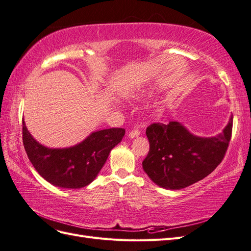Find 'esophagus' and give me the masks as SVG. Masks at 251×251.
<instances>
[{
  "label": "esophagus",
  "instance_id": "1",
  "mask_svg": "<svg viewBox=\"0 0 251 251\" xmlns=\"http://www.w3.org/2000/svg\"><path fill=\"white\" fill-rule=\"evenodd\" d=\"M140 135V132L138 130H135V131H131L130 133H128V138L130 139H134L136 137H138V136Z\"/></svg>",
  "mask_w": 251,
  "mask_h": 251
}]
</instances>
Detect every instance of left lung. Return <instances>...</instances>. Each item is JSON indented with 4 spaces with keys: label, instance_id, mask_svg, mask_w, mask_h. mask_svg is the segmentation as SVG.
<instances>
[{
    "label": "left lung",
    "instance_id": "8db88e82",
    "mask_svg": "<svg viewBox=\"0 0 251 251\" xmlns=\"http://www.w3.org/2000/svg\"><path fill=\"white\" fill-rule=\"evenodd\" d=\"M228 124L212 137L194 135L179 121L153 124L147 128L149 154L143 171L158 186L177 191L205 178L222 161L231 137Z\"/></svg>",
    "mask_w": 251,
    "mask_h": 251
}]
</instances>
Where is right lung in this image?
I'll list each match as a JSON object with an SVG mask.
<instances>
[{
  "mask_svg": "<svg viewBox=\"0 0 251 251\" xmlns=\"http://www.w3.org/2000/svg\"><path fill=\"white\" fill-rule=\"evenodd\" d=\"M125 128H105L91 133L69 148L43 146L29 133L23 119V143L36 172L52 185L81 188L89 185L102 169L110 151L123 140Z\"/></svg>",
  "mask_w": 251,
  "mask_h": 251,
  "instance_id": "obj_1",
  "label": "right lung"
}]
</instances>
